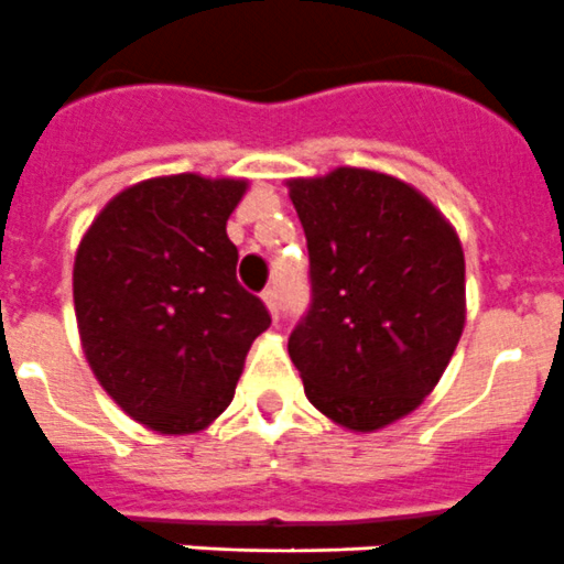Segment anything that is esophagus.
Instances as JSON below:
<instances>
[{
	"label": "esophagus",
	"instance_id": "1",
	"mask_svg": "<svg viewBox=\"0 0 564 564\" xmlns=\"http://www.w3.org/2000/svg\"><path fill=\"white\" fill-rule=\"evenodd\" d=\"M262 302H265L268 313H271L273 318L279 316V293L273 291V288H268V291H262Z\"/></svg>",
	"mask_w": 564,
	"mask_h": 564
}]
</instances>
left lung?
Segmentation results:
<instances>
[{"instance_id":"left-lung-1","label":"left lung","mask_w":564,"mask_h":564,"mask_svg":"<svg viewBox=\"0 0 564 564\" xmlns=\"http://www.w3.org/2000/svg\"><path fill=\"white\" fill-rule=\"evenodd\" d=\"M311 253L313 302L288 338L307 401L350 432L415 412L466 325L455 226L415 186L338 166L288 181Z\"/></svg>"}]
</instances>
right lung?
Returning a JSON list of instances; mask_svg holds the SVG:
<instances>
[{"label":"right lung","instance_id":"add662e5","mask_svg":"<svg viewBox=\"0 0 564 564\" xmlns=\"http://www.w3.org/2000/svg\"><path fill=\"white\" fill-rule=\"evenodd\" d=\"M248 181L183 172L123 188L78 242L73 302L89 370L132 421L194 435L231 403L265 305L237 282L226 223Z\"/></svg>","mask_w":564,"mask_h":564}]
</instances>
